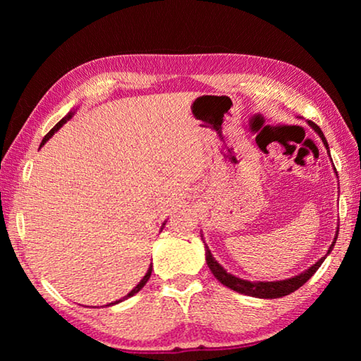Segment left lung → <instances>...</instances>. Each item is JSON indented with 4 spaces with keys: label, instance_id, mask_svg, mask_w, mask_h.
I'll return each mask as SVG.
<instances>
[{
    "label": "left lung",
    "instance_id": "left-lung-1",
    "mask_svg": "<svg viewBox=\"0 0 361 361\" xmlns=\"http://www.w3.org/2000/svg\"><path fill=\"white\" fill-rule=\"evenodd\" d=\"M309 124L314 127L315 132L319 133V135L322 137L323 143H325V146L328 148V143H326V138L325 135H323V132L320 130V127L314 124L312 121H309ZM336 239H338V235H336ZM204 240V239H202ZM205 243V242H204ZM334 243H331V247H329L328 253L331 252ZM326 253V255H328ZM205 255H207V264H209L210 271L213 276H215L219 282H221L224 286H228V288L234 290L237 293H242V295H248V296H255V298H266V299H272V298H282V296H286L290 295V293L296 291L299 286H302L307 280L314 276V274L317 272V269L320 267V264L323 261H325L326 256H323L322 259H319L315 262V264L312 267H309L307 271L299 274V276L293 277V279H286V280H279V282H248V280H242L239 277L232 276V274H228L224 271V269L218 264V262L215 261V258H213L209 247H207L205 243Z\"/></svg>",
    "mask_w": 361,
    "mask_h": 361
}]
</instances>
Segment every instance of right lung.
Segmentation results:
<instances>
[{"label":"right lung","mask_w":361,"mask_h":361,"mask_svg":"<svg viewBox=\"0 0 361 361\" xmlns=\"http://www.w3.org/2000/svg\"><path fill=\"white\" fill-rule=\"evenodd\" d=\"M71 118V114H68V116H65V118L62 119V121H60V122H57V124H56V127H52V129L51 130H49V133H47V135L44 137V138H42V142H41V146L42 145H44L46 142H47V140L49 138H51L52 135H54V133H56L59 129H60V127H62L63 124H65V122L66 121H68ZM151 271H152V267H149L148 269V272H146V276L142 279V282H140L137 286H135V288H133L130 293H129V295H127V296H124V298H122V299H127V298H130V296H133V295H135V293H138L140 290H142L143 288V286L146 285V282H148V280H149V277H151ZM122 299H119V301H116V302H111V304H118V302H121L122 301Z\"/></svg>","instance_id":"add662e5"}]
</instances>
